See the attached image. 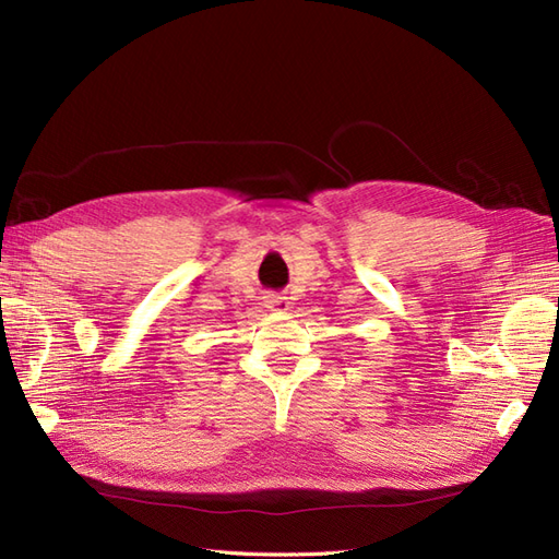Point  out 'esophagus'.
<instances>
[{
    "instance_id": "1",
    "label": "esophagus",
    "mask_w": 559,
    "mask_h": 559,
    "mask_svg": "<svg viewBox=\"0 0 559 559\" xmlns=\"http://www.w3.org/2000/svg\"><path fill=\"white\" fill-rule=\"evenodd\" d=\"M263 298H265V308H270V310H277V312L289 310V298H286L284 294L267 292Z\"/></svg>"
}]
</instances>
